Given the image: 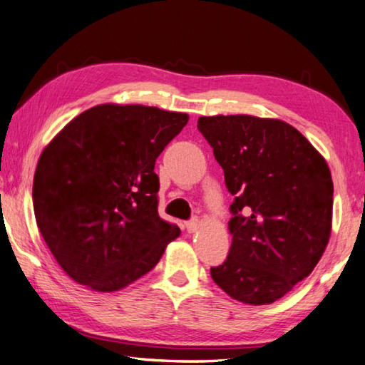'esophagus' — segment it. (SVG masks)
<instances>
[{"label":"esophagus","mask_w":365,"mask_h":365,"mask_svg":"<svg viewBox=\"0 0 365 365\" xmlns=\"http://www.w3.org/2000/svg\"><path fill=\"white\" fill-rule=\"evenodd\" d=\"M185 227H187L188 232H196L197 227H199V220L192 218L191 221H187V223H185Z\"/></svg>","instance_id":"esophagus-1"}]
</instances>
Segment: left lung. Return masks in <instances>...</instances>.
<instances>
[{"label": "left lung", "instance_id": "left-lung-1", "mask_svg": "<svg viewBox=\"0 0 365 365\" xmlns=\"http://www.w3.org/2000/svg\"><path fill=\"white\" fill-rule=\"evenodd\" d=\"M235 196L230 255L210 275L227 296L267 305L312 274L329 244L334 183L294 126L255 115L199 117Z\"/></svg>", "mask_w": 365, "mask_h": 365}]
</instances>
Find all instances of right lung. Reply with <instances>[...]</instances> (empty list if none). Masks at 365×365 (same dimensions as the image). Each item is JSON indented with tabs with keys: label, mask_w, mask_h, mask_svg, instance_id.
<instances>
[{
	"label": "right lung",
	"mask_w": 365,
	"mask_h": 365,
	"mask_svg": "<svg viewBox=\"0 0 365 365\" xmlns=\"http://www.w3.org/2000/svg\"><path fill=\"white\" fill-rule=\"evenodd\" d=\"M188 113L99 104L42 150L33 180L39 231L69 278L113 292L150 272L180 235L158 215L155 161Z\"/></svg>",
	"instance_id": "1"
}]
</instances>
